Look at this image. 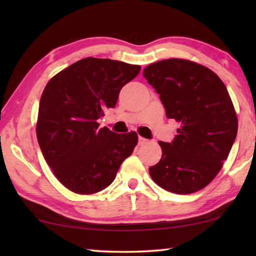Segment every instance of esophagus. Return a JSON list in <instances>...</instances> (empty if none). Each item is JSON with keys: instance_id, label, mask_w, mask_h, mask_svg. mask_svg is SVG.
I'll use <instances>...</instances> for the list:
<instances>
[{"instance_id": "esophagus-1", "label": "esophagus", "mask_w": 256, "mask_h": 256, "mask_svg": "<svg viewBox=\"0 0 256 256\" xmlns=\"http://www.w3.org/2000/svg\"><path fill=\"white\" fill-rule=\"evenodd\" d=\"M146 142H148V140H146V138H142V136H138V144H140V146H142V144H146Z\"/></svg>"}]
</instances>
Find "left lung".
I'll return each mask as SVG.
<instances>
[{
	"instance_id": "left-lung-1",
	"label": "left lung",
	"mask_w": 256,
	"mask_h": 256,
	"mask_svg": "<svg viewBox=\"0 0 256 256\" xmlns=\"http://www.w3.org/2000/svg\"><path fill=\"white\" fill-rule=\"evenodd\" d=\"M144 76L168 118L180 124L172 142L160 141V162L149 168L160 188L176 194L201 190L214 178L237 136V116L226 86L214 71L188 60L152 63Z\"/></svg>"
}]
</instances>
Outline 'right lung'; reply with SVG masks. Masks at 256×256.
I'll return each instance as SVG.
<instances>
[{"label": "right lung", "instance_id": "right-lung-1", "mask_svg": "<svg viewBox=\"0 0 256 256\" xmlns=\"http://www.w3.org/2000/svg\"><path fill=\"white\" fill-rule=\"evenodd\" d=\"M141 70L110 58H86L52 78L42 92L37 140L46 162L66 188L94 194L110 186L138 144L97 120L114 108L123 86Z\"/></svg>", "mask_w": 256, "mask_h": 256}]
</instances>
